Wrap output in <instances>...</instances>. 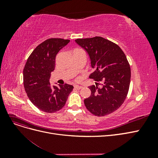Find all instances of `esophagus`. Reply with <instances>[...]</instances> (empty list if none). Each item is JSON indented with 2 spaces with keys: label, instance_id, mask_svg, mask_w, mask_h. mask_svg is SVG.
<instances>
[{
  "label": "esophagus",
  "instance_id": "obj_1",
  "mask_svg": "<svg viewBox=\"0 0 158 158\" xmlns=\"http://www.w3.org/2000/svg\"><path fill=\"white\" fill-rule=\"evenodd\" d=\"M82 88V86H81V85H74V89H80Z\"/></svg>",
  "mask_w": 158,
  "mask_h": 158
}]
</instances>
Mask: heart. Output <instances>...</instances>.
I'll use <instances>...</instances> for the list:
<instances>
[{
    "instance_id": "1",
    "label": "heart",
    "mask_w": 158,
    "mask_h": 158,
    "mask_svg": "<svg viewBox=\"0 0 158 158\" xmlns=\"http://www.w3.org/2000/svg\"><path fill=\"white\" fill-rule=\"evenodd\" d=\"M80 80V78H76V80Z\"/></svg>"
}]
</instances>
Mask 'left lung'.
I'll return each instance as SVG.
<instances>
[{
	"instance_id": "8db88e82",
	"label": "left lung",
	"mask_w": 158,
	"mask_h": 158,
	"mask_svg": "<svg viewBox=\"0 0 158 158\" xmlns=\"http://www.w3.org/2000/svg\"><path fill=\"white\" fill-rule=\"evenodd\" d=\"M75 41L88 52L95 69L89 78L98 82L88 87L91 95L84 99L85 106L98 117L111 114L122 106L130 86L131 67L125 52L117 44L102 37Z\"/></svg>"
}]
</instances>
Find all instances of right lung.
I'll use <instances>...</instances> for the list:
<instances>
[{
  "label": "right lung",
  "mask_w": 158,
  "mask_h": 158,
  "mask_svg": "<svg viewBox=\"0 0 158 158\" xmlns=\"http://www.w3.org/2000/svg\"><path fill=\"white\" fill-rule=\"evenodd\" d=\"M69 40L50 38L37 45L28 57L23 71V85L28 98L41 111L52 113L63 108L74 87L64 84L59 88L50 84L55 58Z\"/></svg>",
  "instance_id": "right-lung-1"
}]
</instances>
